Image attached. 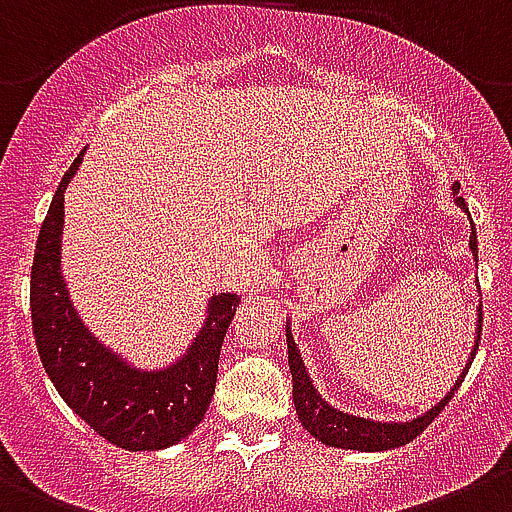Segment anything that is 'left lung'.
Returning <instances> with one entry per match:
<instances>
[{
	"mask_svg": "<svg viewBox=\"0 0 512 512\" xmlns=\"http://www.w3.org/2000/svg\"><path fill=\"white\" fill-rule=\"evenodd\" d=\"M452 193H460V183L452 186ZM457 206L465 208V213L470 216L465 206V198H455ZM470 251L472 256L478 259V236H475V223H472L470 233ZM480 332H483V304L478 309V344H480ZM286 342H289V367H291V382H294V407L296 415H299L301 425L329 447H342V450H362V452H379V450H392V447H402L407 442L415 440L420 432L427 430V425L435 422V417L440 415L447 407V402L452 399V394L457 392V387L465 379L467 369L462 372V379H457V387L450 389L445 399H440V405L432 407L427 415L417 417L412 422H374L364 420V417L347 415V412L334 410L332 405H326L324 399L316 394L314 384L309 382V374H306L304 362H301L299 347L294 344L291 337V329H286ZM475 344V347H478ZM475 357V354H472ZM470 367V364H467Z\"/></svg>",
	"mask_w": 512,
	"mask_h": 512,
	"instance_id": "left-lung-1",
	"label": "left lung"
}]
</instances>
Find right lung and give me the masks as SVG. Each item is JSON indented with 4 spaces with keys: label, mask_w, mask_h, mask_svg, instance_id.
Wrapping results in <instances>:
<instances>
[{
    "label": "right lung",
    "mask_w": 512,
    "mask_h": 512,
    "mask_svg": "<svg viewBox=\"0 0 512 512\" xmlns=\"http://www.w3.org/2000/svg\"><path fill=\"white\" fill-rule=\"evenodd\" d=\"M82 155L85 150L62 178L34 248L29 281L34 342L60 397L97 435L123 450H163L186 440L211 405L238 296H213L201 334L186 357L168 369L140 372L102 347L77 316L60 271L65 188Z\"/></svg>",
    "instance_id": "obj_1"
}]
</instances>
